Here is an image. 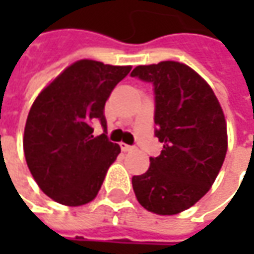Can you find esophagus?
Returning <instances> with one entry per match:
<instances>
[{
    "label": "esophagus",
    "instance_id": "obj_1",
    "mask_svg": "<svg viewBox=\"0 0 254 254\" xmlns=\"http://www.w3.org/2000/svg\"><path fill=\"white\" fill-rule=\"evenodd\" d=\"M120 147H122L123 151H132L134 150V147L132 145H128V144H126V142H120Z\"/></svg>",
    "mask_w": 254,
    "mask_h": 254
}]
</instances>
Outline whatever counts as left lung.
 <instances>
[{
    "instance_id": "1",
    "label": "left lung",
    "mask_w": 254,
    "mask_h": 254,
    "mask_svg": "<svg viewBox=\"0 0 254 254\" xmlns=\"http://www.w3.org/2000/svg\"><path fill=\"white\" fill-rule=\"evenodd\" d=\"M131 76L154 84L155 137L164 144L147 172L132 177V190L148 212L177 215L193 206L219 174L228 151L225 114L212 87L187 64H140Z\"/></svg>"
}]
</instances>
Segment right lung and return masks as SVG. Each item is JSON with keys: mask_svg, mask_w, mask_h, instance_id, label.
Masks as SVG:
<instances>
[{"mask_svg": "<svg viewBox=\"0 0 254 254\" xmlns=\"http://www.w3.org/2000/svg\"><path fill=\"white\" fill-rule=\"evenodd\" d=\"M131 66L80 59L38 94L24 131L28 168L45 195L66 206L92 202L120 145L106 134L93 135V123L106 128L104 104Z\"/></svg>", "mask_w": 254, "mask_h": 254, "instance_id": "1", "label": "right lung"}]
</instances>
